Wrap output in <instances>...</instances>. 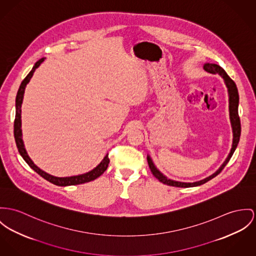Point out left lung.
Here are the masks:
<instances>
[{
    "instance_id": "obj_1",
    "label": "left lung",
    "mask_w": 256,
    "mask_h": 256,
    "mask_svg": "<svg viewBox=\"0 0 256 256\" xmlns=\"http://www.w3.org/2000/svg\"><path fill=\"white\" fill-rule=\"evenodd\" d=\"M204 69L212 74H219L223 80L224 82L228 88V96H229V116H230V122H231V126H232V132H233V142H232V148L231 151L228 155V157L226 158V160H224V162L222 164V166L217 170L216 172L212 174L210 176L206 177L202 180H200L197 182H180V181H174L172 180L166 176H164L157 168L155 166L152 158L148 155L147 156V160H148V164L149 168L153 174V176L157 178L158 180L164 184H166L168 186H174V187H180V188H189V187H195V186H200L202 184H204L206 182L210 181V179H212L214 177L218 176L222 170L225 168V166L228 164V162L230 160L231 157L233 156L235 150H236V146L238 144L240 141V120L238 117V88H236V84L233 80L231 79L227 73L224 71V69L222 67H220L219 65L214 64V63H206L204 64Z\"/></svg>"
}]
</instances>
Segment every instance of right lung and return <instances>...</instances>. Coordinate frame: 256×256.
Segmentation results:
<instances>
[{"mask_svg":"<svg viewBox=\"0 0 256 256\" xmlns=\"http://www.w3.org/2000/svg\"><path fill=\"white\" fill-rule=\"evenodd\" d=\"M44 60V58L40 59L38 60L35 65L33 66L32 70L29 72V74L25 77V79L22 80L21 84H20V90L18 92V96L16 99V120H14V138H16V146L18 149L21 157L24 158V160L29 164V166L34 170L38 174H40L42 178H44L46 180L50 181V183L58 185V186H71V185H78V184H82V183H86L90 181H92L94 179H96L98 177L100 176L108 168L109 164V158L108 154L104 157V158L101 160V162L99 164L96 168H94L92 170L84 174H80L76 176L69 177H56L54 176H50L46 172H44V170H42L39 168L34 162L33 160L28 156L25 147H24V143L22 140V130H21V104L23 101V96H24V92H25V88L27 86V84L30 82V80L32 78L35 70L39 67L40 63Z\"/></svg>","mask_w":256,"mask_h":256,"instance_id":"obj_1","label":"right lung"}]
</instances>
